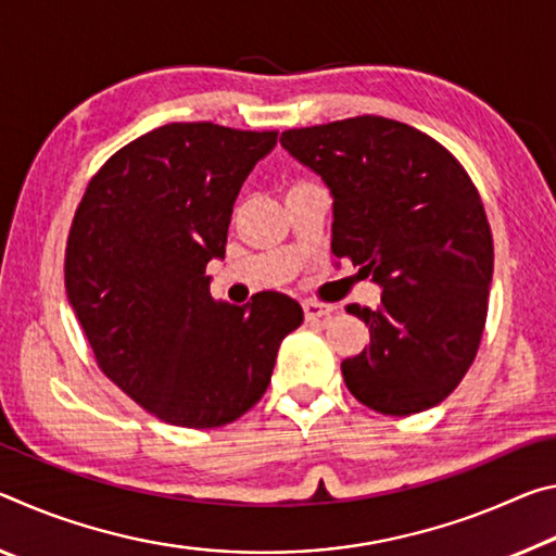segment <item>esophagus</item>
I'll return each mask as SVG.
<instances>
[{
    "mask_svg": "<svg viewBox=\"0 0 556 556\" xmlns=\"http://www.w3.org/2000/svg\"><path fill=\"white\" fill-rule=\"evenodd\" d=\"M303 311H305V317H307V320H317V317L330 315V313H332V305L320 303V300H305V303H303Z\"/></svg>",
    "mask_w": 556,
    "mask_h": 556,
    "instance_id": "obj_1",
    "label": "esophagus"
}]
</instances>
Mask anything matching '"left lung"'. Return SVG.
<instances>
[{"mask_svg":"<svg viewBox=\"0 0 556 556\" xmlns=\"http://www.w3.org/2000/svg\"><path fill=\"white\" fill-rule=\"evenodd\" d=\"M280 144L330 187L334 256L384 288L377 311L348 305L369 344L342 362L344 384L387 416L441 404L476 359L493 280V233L466 167L379 115L293 127Z\"/></svg>","mask_w":556,"mask_h":556,"instance_id":"obj_1","label":"left lung"}]
</instances>
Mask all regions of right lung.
<instances>
[{
	"label": "right lung",
	"instance_id": "1",
	"mask_svg": "<svg viewBox=\"0 0 556 556\" xmlns=\"http://www.w3.org/2000/svg\"><path fill=\"white\" fill-rule=\"evenodd\" d=\"M276 130L169 123L90 177L66 241L68 303L103 375L144 412L216 429L266 394L303 307L276 290L214 303L233 202Z\"/></svg>",
	"mask_w": 556,
	"mask_h": 556
}]
</instances>
